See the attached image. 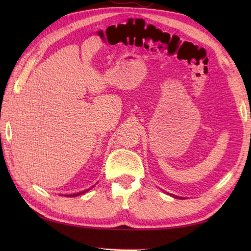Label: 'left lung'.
I'll list each match as a JSON object with an SVG mask.
<instances>
[{
	"label": "left lung",
	"mask_w": 251,
	"mask_h": 251,
	"mask_svg": "<svg viewBox=\"0 0 251 251\" xmlns=\"http://www.w3.org/2000/svg\"><path fill=\"white\" fill-rule=\"evenodd\" d=\"M172 195L173 197H175V199H182V197H179V196H176V195H173V194H170Z\"/></svg>",
	"instance_id": "obj_1"
}]
</instances>
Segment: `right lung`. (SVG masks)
Listing matches in <instances>:
<instances>
[{"instance_id": "obj_1", "label": "right lung", "mask_w": 251, "mask_h": 251, "mask_svg": "<svg viewBox=\"0 0 251 251\" xmlns=\"http://www.w3.org/2000/svg\"><path fill=\"white\" fill-rule=\"evenodd\" d=\"M87 191H89V190H85V191H83V192H78V193H75V194H70V195H65V196H70V197H74V196H77V195H81V194H84V193H86Z\"/></svg>"}]
</instances>
